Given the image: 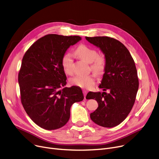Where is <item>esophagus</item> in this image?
Returning <instances> with one entry per match:
<instances>
[{"mask_svg": "<svg viewBox=\"0 0 159 159\" xmlns=\"http://www.w3.org/2000/svg\"><path fill=\"white\" fill-rule=\"evenodd\" d=\"M87 92L88 91L85 89H83V93H84V98H86V94H87Z\"/></svg>", "mask_w": 159, "mask_h": 159, "instance_id": "34e87169", "label": "esophagus"}]
</instances>
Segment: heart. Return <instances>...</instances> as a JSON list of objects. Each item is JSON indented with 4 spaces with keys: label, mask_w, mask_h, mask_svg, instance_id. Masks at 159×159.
Here are the masks:
<instances>
[{
    "label": "heart",
    "mask_w": 159,
    "mask_h": 159,
    "mask_svg": "<svg viewBox=\"0 0 159 159\" xmlns=\"http://www.w3.org/2000/svg\"><path fill=\"white\" fill-rule=\"evenodd\" d=\"M75 54L82 61L91 63V70L95 73L99 75L103 73L106 66L105 58L102 56L98 55L95 49L84 44H81L75 50ZM61 64L66 73L73 74V58L71 53H66L63 55ZM70 82L75 86L83 88H90L93 86L95 79L93 75H76L71 79Z\"/></svg>",
    "instance_id": "obj_1"
}]
</instances>
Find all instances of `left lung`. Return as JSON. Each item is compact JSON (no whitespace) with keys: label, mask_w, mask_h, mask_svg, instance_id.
<instances>
[{"label":"left lung","mask_w":159,"mask_h":159,"mask_svg":"<svg viewBox=\"0 0 159 159\" xmlns=\"http://www.w3.org/2000/svg\"><path fill=\"white\" fill-rule=\"evenodd\" d=\"M86 39L105 56L104 73L98 88L108 90L87 94V99L95 98L98 104L90 118L99 126L113 128L125 120L134 105L139 89L135 64L128 49L117 40L109 37Z\"/></svg>","instance_id":"8db88e82"}]
</instances>
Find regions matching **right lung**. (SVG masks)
<instances>
[{
  "label": "right lung",
  "instance_id": "obj_1",
  "mask_svg": "<svg viewBox=\"0 0 159 159\" xmlns=\"http://www.w3.org/2000/svg\"><path fill=\"white\" fill-rule=\"evenodd\" d=\"M79 36L45 35L24 54L18 81L21 102L30 119L40 128L53 130L64 126L70 117L73 104L84 99L81 88L66 84L61 61Z\"/></svg>",
  "mask_w": 159,
  "mask_h": 159
}]
</instances>
